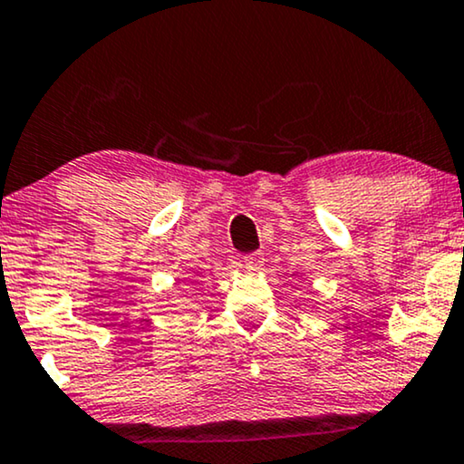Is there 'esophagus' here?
Wrapping results in <instances>:
<instances>
[{"label": "esophagus", "mask_w": 464, "mask_h": 464, "mask_svg": "<svg viewBox=\"0 0 464 464\" xmlns=\"http://www.w3.org/2000/svg\"><path fill=\"white\" fill-rule=\"evenodd\" d=\"M243 265H245V268H249V271H258V268L262 266V256H258V254L245 256Z\"/></svg>", "instance_id": "34e87169"}]
</instances>
